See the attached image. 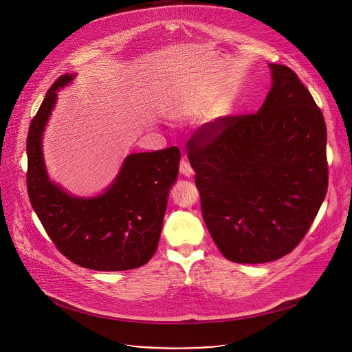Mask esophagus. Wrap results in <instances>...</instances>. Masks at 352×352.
I'll return each mask as SVG.
<instances>
[{
	"label": "esophagus",
	"instance_id": "34e87169",
	"mask_svg": "<svg viewBox=\"0 0 352 352\" xmlns=\"http://www.w3.org/2000/svg\"><path fill=\"white\" fill-rule=\"evenodd\" d=\"M179 173H181L184 177L190 178V177L193 175V168L190 167V164H189L186 160H182L181 164H179Z\"/></svg>",
	"mask_w": 352,
	"mask_h": 352
}]
</instances>
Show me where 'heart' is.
Masks as SVG:
<instances>
[{
	"label": "heart",
	"mask_w": 352,
	"mask_h": 352,
	"mask_svg": "<svg viewBox=\"0 0 352 352\" xmlns=\"http://www.w3.org/2000/svg\"><path fill=\"white\" fill-rule=\"evenodd\" d=\"M178 114L182 117H189L192 116V107L189 104H181L178 107Z\"/></svg>",
	"instance_id": "1"
}]
</instances>
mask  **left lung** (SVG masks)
Masks as SVG:
<instances>
[{
    "label": "left lung",
    "instance_id": "left-lung-1",
    "mask_svg": "<svg viewBox=\"0 0 352 352\" xmlns=\"http://www.w3.org/2000/svg\"><path fill=\"white\" fill-rule=\"evenodd\" d=\"M255 114L217 118L188 142L206 227L226 259L277 261L302 241L327 192V131L309 90L269 64Z\"/></svg>",
    "mask_w": 352,
    "mask_h": 352
}]
</instances>
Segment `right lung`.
Instances as JSON below:
<instances>
[{"label":"right lung","mask_w":352,"mask_h":352,"mask_svg":"<svg viewBox=\"0 0 352 352\" xmlns=\"http://www.w3.org/2000/svg\"><path fill=\"white\" fill-rule=\"evenodd\" d=\"M75 76L67 74L54 82L30 122L26 140L30 204L48 236L71 262L98 272L136 269L157 249L181 153L175 146L132 153L110 186L91 197L74 196L54 184L45 170L41 139L57 91Z\"/></svg>","instance_id":"add662e5"}]
</instances>
